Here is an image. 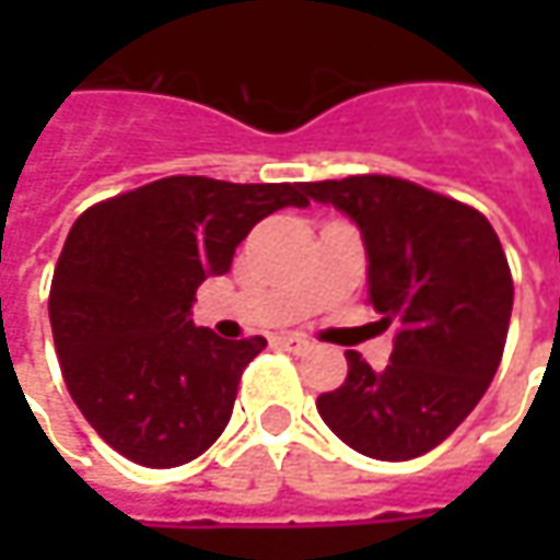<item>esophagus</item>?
Wrapping results in <instances>:
<instances>
[{
    "instance_id": "34e87169",
    "label": "esophagus",
    "mask_w": 560,
    "mask_h": 560,
    "mask_svg": "<svg viewBox=\"0 0 560 560\" xmlns=\"http://www.w3.org/2000/svg\"><path fill=\"white\" fill-rule=\"evenodd\" d=\"M287 352H292V355H305V352H312L314 346L305 339V336H280L277 339Z\"/></svg>"
}]
</instances>
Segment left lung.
<instances>
[{
    "label": "left lung",
    "mask_w": 560,
    "mask_h": 560,
    "mask_svg": "<svg viewBox=\"0 0 560 560\" xmlns=\"http://www.w3.org/2000/svg\"><path fill=\"white\" fill-rule=\"evenodd\" d=\"M361 230L368 302L396 324L374 371L349 352L346 383L317 398L324 423L376 462H408L452 436L499 371L514 283L480 211L398 177L305 184Z\"/></svg>",
    "instance_id": "obj_1"
}]
</instances>
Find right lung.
<instances>
[{
	"label": "right lung",
	"mask_w": 560,
	"mask_h": 560,
	"mask_svg": "<svg viewBox=\"0 0 560 560\" xmlns=\"http://www.w3.org/2000/svg\"><path fill=\"white\" fill-rule=\"evenodd\" d=\"M290 205H308L305 184L164 177L74 221L49 292L55 352L77 408L124 458L177 467L224 433L240 376L268 339L196 327V290Z\"/></svg>",
	"instance_id": "add662e5"
}]
</instances>
